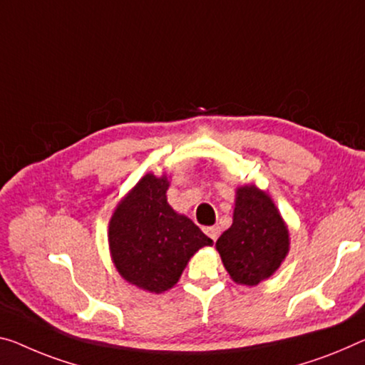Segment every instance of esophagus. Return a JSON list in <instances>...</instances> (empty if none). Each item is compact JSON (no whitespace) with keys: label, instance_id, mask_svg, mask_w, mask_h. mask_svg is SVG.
<instances>
[{"label":"esophagus","instance_id":"esophagus-1","mask_svg":"<svg viewBox=\"0 0 365 365\" xmlns=\"http://www.w3.org/2000/svg\"><path fill=\"white\" fill-rule=\"evenodd\" d=\"M205 233H207V237L215 241L218 238V235H220V227H207Z\"/></svg>","mask_w":365,"mask_h":365}]
</instances>
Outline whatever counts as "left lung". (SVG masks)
Wrapping results in <instances>:
<instances>
[{
	"label": "left lung",
	"mask_w": 365,
	"mask_h": 365,
	"mask_svg": "<svg viewBox=\"0 0 365 365\" xmlns=\"http://www.w3.org/2000/svg\"><path fill=\"white\" fill-rule=\"evenodd\" d=\"M223 266L240 285H257L272 276L289 255L290 235L266 190L245 184L235 190L233 223L217 240Z\"/></svg>",
	"instance_id": "left-lung-1"
}]
</instances>
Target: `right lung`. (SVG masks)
<instances>
[{
	"instance_id": "obj_1",
	"label": "right lung",
	"mask_w": 365,
	"mask_h": 365,
	"mask_svg": "<svg viewBox=\"0 0 365 365\" xmlns=\"http://www.w3.org/2000/svg\"><path fill=\"white\" fill-rule=\"evenodd\" d=\"M170 176L147 173L117 204L109 220L112 262L128 284L163 294L178 284L187 262L209 237L168 204Z\"/></svg>"
}]
</instances>
